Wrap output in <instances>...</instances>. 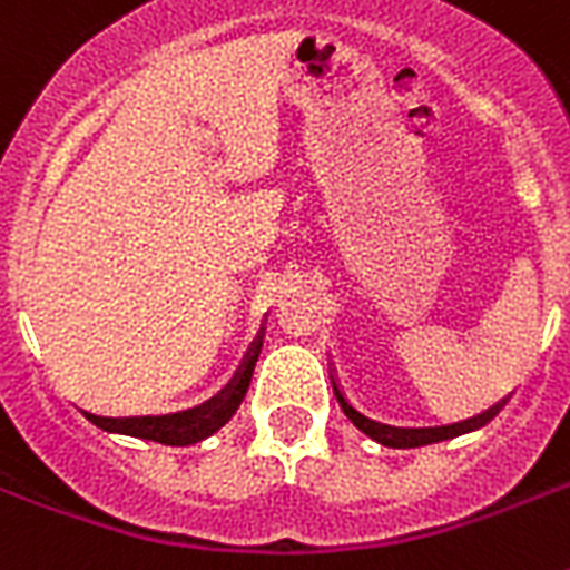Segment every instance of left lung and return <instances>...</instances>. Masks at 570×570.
I'll return each mask as SVG.
<instances>
[{
  "label": "left lung",
  "mask_w": 570,
  "mask_h": 570,
  "mask_svg": "<svg viewBox=\"0 0 570 570\" xmlns=\"http://www.w3.org/2000/svg\"><path fill=\"white\" fill-rule=\"evenodd\" d=\"M334 396H337L340 407H343V414H346L348 420H352V423L361 429V432L370 434V438H373V441H379L381 446H393V450H414V446H425V443H441V441H450V438H459V434L476 432V429H482V425L491 423V420L500 414V407H503V402H505V399L503 402H497V405L488 407L485 414L470 416V420H464V423L441 425V429H396V425L373 423V420H366L361 411H355V407L348 405V399L343 396V390H340L337 381H334Z\"/></svg>",
  "instance_id": "left-lung-1"
}]
</instances>
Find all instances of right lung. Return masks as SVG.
<instances>
[{
	"mask_svg": "<svg viewBox=\"0 0 570 570\" xmlns=\"http://www.w3.org/2000/svg\"><path fill=\"white\" fill-rule=\"evenodd\" d=\"M263 334L259 331L254 343H250L248 355L236 370L233 381L227 387L213 396L204 405L191 407V411H180V414H163V416H91L94 425H100L102 432L129 434V438H141V441H156L165 446H191V443L206 441L209 434L222 429L236 407L242 405V399L248 393L250 375H254V364H257L259 348H263Z\"/></svg>",
	"mask_w": 570,
	"mask_h": 570,
	"instance_id": "obj_1",
	"label": "right lung"
}]
</instances>
